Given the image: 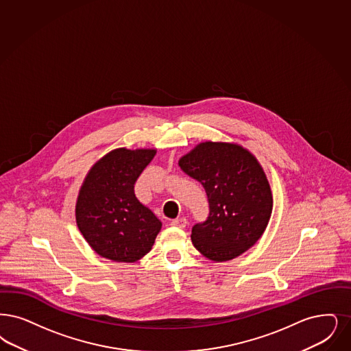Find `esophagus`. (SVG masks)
<instances>
[{
  "label": "esophagus",
  "mask_w": 351,
  "mask_h": 351,
  "mask_svg": "<svg viewBox=\"0 0 351 351\" xmlns=\"http://www.w3.org/2000/svg\"><path fill=\"white\" fill-rule=\"evenodd\" d=\"M188 225V221L185 218H176L173 221H171V226L173 227H179V228H184L185 226Z\"/></svg>",
  "instance_id": "1"
}]
</instances>
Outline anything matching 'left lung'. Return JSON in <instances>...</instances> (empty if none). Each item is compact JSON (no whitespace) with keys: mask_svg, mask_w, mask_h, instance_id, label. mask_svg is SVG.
Returning a JSON list of instances; mask_svg holds the SVG:
<instances>
[{"mask_svg":"<svg viewBox=\"0 0 351 351\" xmlns=\"http://www.w3.org/2000/svg\"><path fill=\"white\" fill-rule=\"evenodd\" d=\"M180 169L205 188L209 214L192 227L197 251L213 261L245 252L267 228L273 197L257 159L244 147L202 142L179 160Z\"/></svg>","mask_w":351,"mask_h":351,"instance_id":"8db88e82","label":"left lung"}]
</instances>
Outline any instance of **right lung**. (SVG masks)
Masks as SVG:
<instances>
[{
    "label": "right lung",
    "mask_w": 351,
    "mask_h": 351,
    "mask_svg": "<svg viewBox=\"0 0 351 351\" xmlns=\"http://www.w3.org/2000/svg\"><path fill=\"white\" fill-rule=\"evenodd\" d=\"M156 152L116 149L90 169L75 205L90 247L108 260L134 263L149 252L162 223L134 195V184Z\"/></svg>",
    "instance_id": "add662e5"
}]
</instances>
